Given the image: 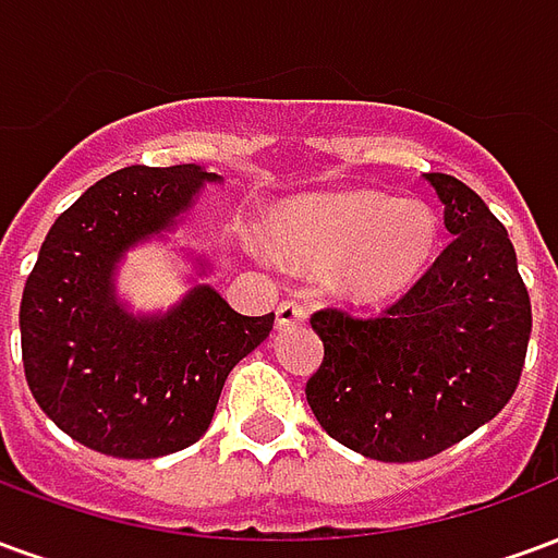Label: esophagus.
Returning <instances> with one entry per match:
<instances>
[{"mask_svg":"<svg viewBox=\"0 0 558 558\" xmlns=\"http://www.w3.org/2000/svg\"><path fill=\"white\" fill-rule=\"evenodd\" d=\"M278 326L287 328V326H302L304 319H307V311H304L302 302H295V299H287V302L278 304Z\"/></svg>","mask_w":558,"mask_h":558,"instance_id":"34e87169","label":"esophagus"}]
</instances>
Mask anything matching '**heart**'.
<instances>
[{"label": "heart", "instance_id": "1", "mask_svg": "<svg viewBox=\"0 0 558 558\" xmlns=\"http://www.w3.org/2000/svg\"><path fill=\"white\" fill-rule=\"evenodd\" d=\"M283 259L335 266V290L355 304H383L412 290L439 254V218L421 199L376 191L292 203L271 223Z\"/></svg>", "mask_w": 558, "mask_h": 558}]
</instances>
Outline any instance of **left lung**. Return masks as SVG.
<instances>
[{
    "instance_id": "8db88e82",
    "label": "left lung",
    "mask_w": 558,
    "mask_h": 558,
    "mask_svg": "<svg viewBox=\"0 0 558 558\" xmlns=\"http://www.w3.org/2000/svg\"><path fill=\"white\" fill-rule=\"evenodd\" d=\"M424 179L454 235L424 278L383 314L323 307L311 316L326 347L304 388L316 421L340 445L386 463L427 460L496 418L520 383L532 335L526 283L502 223L454 175Z\"/></svg>"
}]
</instances>
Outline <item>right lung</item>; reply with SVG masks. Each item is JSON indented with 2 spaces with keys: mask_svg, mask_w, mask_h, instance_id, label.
Masks as SVG:
<instances>
[{
  "mask_svg": "<svg viewBox=\"0 0 558 558\" xmlns=\"http://www.w3.org/2000/svg\"><path fill=\"white\" fill-rule=\"evenodd\" d=\"M203 182L196 163L125 167L95 182L47 232L20 302L32 398L92 451L148 460L194 445L235 364L275 326L194 287L167 316H131L113 268L131 244L167 230Z\"/></svg>",
  "mask_w": 558,
  "mask_h": 558,
  "instance_id": "add662e5",
  "label": "right lung"
}]
</instances>
